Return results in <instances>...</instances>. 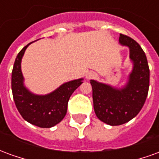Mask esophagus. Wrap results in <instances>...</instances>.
<instances>
[{
    "label": "esophagus",
    "mask_w": 159,
    "mask_h": 159,
    "mask_svg": "<svg viewBox=\"0 0 159 159\" xmlns=\"http://www.w3.org/2000/svg\"><path fill=\"white\" fill-rule=\"evenodd\" d=\"M94 73L93 72H89L88 74L86 75V77L88 78V79H90V78H93V77H94Z\"/></svg>",
    "instance_id": "esophagus-1"
}]
</instances>
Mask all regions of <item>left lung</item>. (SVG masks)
I'll return each instance as SVG.
<instances>
[{
    "mask_svg": "<svg viewBox=\"0 0 159 159\" xmlns=\"http://www.w3.org/2000/svg\"><path fill=\"white\" fill-rule=\"evenodd\" d=\"M119 42L129 48L134 68L129 83L123 89L91 80L93 109L97 117L111 126L129 122L140 112L147 100L150 70L140 46L129 36L120 34Z\"/></svg>",
    "mask_w": 159,
    "mask_h": 159,
    "instance_id": "1",
    "label": "left lung"
}]
</instances>
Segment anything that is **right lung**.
I'll list each match as a JSON object with an SVG mask.
<instances>
[{"label":"right lung","instance_id":"1","mask_svg":"<svg viewBox=\"0 0 159 159\" xmlns=\"http://www.w3.org/2000/svg\"><path fill=\"white\" fill-rule=\"evenodd\" d=\"M30 43L16 57L12 71V96L16 107L24 119L40 128H51L65 117L70 97L83 83V79L65 83L47 95H35L29 92L23 84L21 59Z\"/></svg>","mask_w":159,"mask_h":159}]
</instances>
